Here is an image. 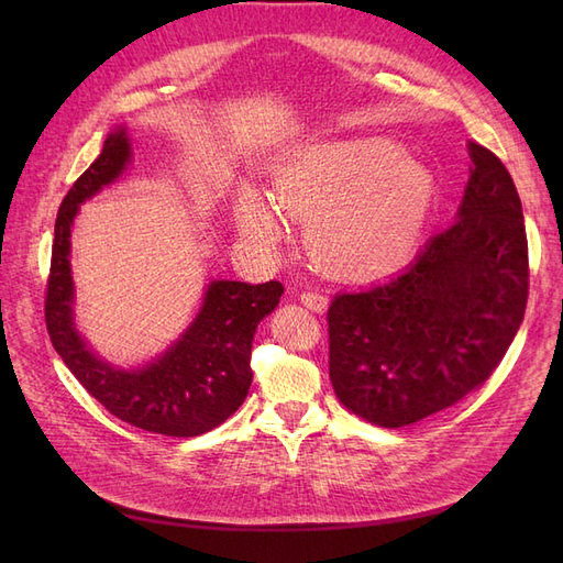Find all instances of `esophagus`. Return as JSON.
<instances>
[{"instance_id": "obj_1", "label": "esophagus", "mask_w": 563, "mask_h": 563, "mask_svg": "<svg viewBox=\"0 0 563 563\" xmlns=\"http://www.w3.org/2000/svg\"><path fill=\"white\" fill-rule=\"evenodd\" d=\"M300 302L312 312H323L329 308V296H323L319 291H302Z\"/></svg>"}]
</instances>
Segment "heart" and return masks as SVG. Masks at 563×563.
I'll use <instances>...</instances> for the list:
<instances>
[{
	"label": "heart",
	"mask_w": 563,
	"mask_h": 563,
	"mask_svg": "<svg viewBox=\"0 0 563 563\" xmlns=\"http://www.w3.org/2000/svg\"><path fill=\"white\" fill-rule=\"evenodd\" d=\"M288 213H310L317 253L343 275H380L413 253L430 213L432 174L387 139L312 143L288 155L272 180ZM236 228L255 244H277L284 220L251 187L234 201Z\"/></svg>",
	"instance_id": "heart-1"
}]
</instances>
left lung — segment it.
Returning a JSON list of instances; mask_svg holds the SVG:
<instances>
[{"instance_id":"left-lung-1","label":"left lung","mask_w":563,"mask_h":563,"mask_svg":"<svg viewBox=\"0 0 563 563\" xmlns=\"http://www.w3.org/2000/svg\"><path fill=\"white\" fill-rule=\"evenodd\" d=\"M455 223L401 275L338 294L329 376L347 411L404 428L457 404L503 362L523 321L528 242L512 176L470 143Z\"/></svg>"}]
</instances>
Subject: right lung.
Returning a JSON list of instances; mask_svg holds the SVG:
<instances>
[{
    "label": "right lung",
    "mask_w": 563,
    "mask_h": 563,
    "mask_svg": "<svg viewBox=\"0 0 563 563\" xmlns=\"http://www.w3.org/2000/svg\"><path fill=\"white\" fill-rule=\"evenodd\" d=\"M131 159L126 129H114L98 159L65 195L51 249L44 317L51 343L73 376L112 416L166 437H197L225 422L249 395L255 329L279 305V282L216 279L187 331L143 368H117L96 356L75 327L70 230L79 203L114 183Z\"/></svg>",
    "instance_id": "add662e5"
}]
</instances>
